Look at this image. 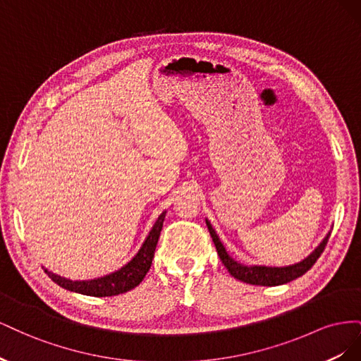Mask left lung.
Here are the masks:
<instances>
[{
    "mask_svg": "<svg viewBox=\"0 0 361 361\" xmlns=\"http://www.w3.org/2000/svg\"><path fill=\"white\" fill-rule=\"evenodd\" d=\"M206 226H207V231H209L212 241L215 244L216 253H218V256H220L227 271L231 272L235 279L241 280L244 283H248V285H257V286L285 285V283H289L295 279L301 277L302 274H305V272H307L314 265V262L319 259V256L322 255V251L325 250V245H326V243H329V238H330V233H329L324 238V241L314 248V251L310 256H307L302 262H298V264H295V265L283 267V268L245 267L243 264H238L235 259L228 256L224 245L220 241V238H218V235L214 231V227L207 220H206Z\"/></svg>",
    "mask_w": 361,
    "mask_h": 361,
    "instance_id": "obj_1",
    "label": "left lung"
}]
</instances>
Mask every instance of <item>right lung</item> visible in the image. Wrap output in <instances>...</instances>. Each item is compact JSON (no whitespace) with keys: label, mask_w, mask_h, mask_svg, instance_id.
I'll use <instances>...</instances> for the list:
<instances>
[{"label":"right lung","mask_w":361,"mask_h":361,"mask_svg":"<svg viewBox=\"0 0 361 361\" xmlns=\"http://www.w3.org/2000/svg\"><path fill=\"white\" fill-rule=\"evenodd\" d=\"M164 218H166V212H162L158 216V220L155 221L154 227H152V231L146 238L145 244L141 245L140 251L133 257V260L128 262V264L120 269L111 272V274L99 277V279H93V280L73 281V280L54 274V272L48 269H45V272L52 281L57 283L59 286L76 293L90 295V297H113V295L125 293L138 286L146 277L147 271L150 269L152 259H154L155 248L161 235Z\"/></svg>","instance_id":"add662e5"}]
</instances>
